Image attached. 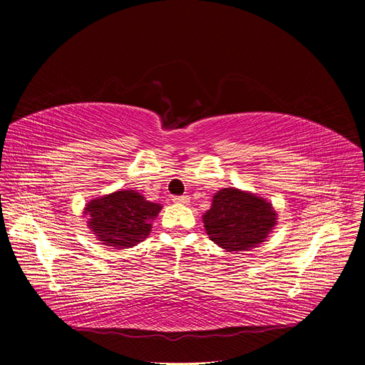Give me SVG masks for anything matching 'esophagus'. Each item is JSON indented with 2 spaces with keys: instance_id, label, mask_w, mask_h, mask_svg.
Returning <instances> with one entry per match:
<instances>
[{
  "instance_id": "esophagus-1",
  "label": "esophagus",
  "mask_w": 365,
  "mask_h": 365,
  "mask_svg": "<svg viewBox=\"0 0 365 365\" xmlns=\"http://www.w3.org/2000/svg\"><path fill=\"white\" fill-rule=\"evenodd\" d=\"M173 202H176V204H189L190 202V197L185 196V195H182V196H173Z\"/></svg>"
}]
</instances>
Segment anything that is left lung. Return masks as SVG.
<instances>
[{
    "label": "left lung",
    "mask_w": 365,
    "mask_h": 365,
    "mask_svg": "<svg viewBox=\"0 0 365 365\" xmlns=\"http://www.w3.org/2000/svg\"><path fill=\"white\" fill-rule=\"evenodd\" d=\"M210 240L225 251H250L267 240L277 224L271 202L235 187L217 190L202 216Z\"/></svg>",
    "instance_id": "8db88e82"
}]
</instances>
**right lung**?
<instances>
[{"instance_id":"obj_1","label":"right lung","mask_w":365,"mask_h":365,"mask_svg":"<svg viewBox=\"0 0 365 365\" xmlns=\"http://www.w3.org/2000/svg\"><path fill=\"white\" fill-rule=\"evenodd\" d=\"M161 208L163 205L146 201L135 190H117L91 200L83 208V215L88 216V227L101 244L123 250L135 247L149 236L152 220Z\"/></svg>"}]
</instances>
